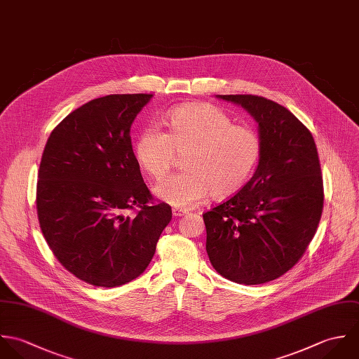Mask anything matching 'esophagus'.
<instances>
[{
  "label": "esophagus",
  "instance_id": "34e87169",
  "mask_svg": "<svg viewBox=\"0 0 359 359\" xmlns=\"http://www.w3.org/2000/svg\"><path fill=\"white\" fill-rule=\"evenodd\" d=\"M172 214L175 217H180V216H184L187 214V211L186 210H179V208H173L172 210Z\"/></svg>",
  "mask_w": 359,
  "mask_h": 359
}]
</instances>
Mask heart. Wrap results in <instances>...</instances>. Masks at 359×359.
Here are the masks:
<instances>
[{
    "label": "heart",
    "instance_id": "1",
    "mask_svg": "<svg viewBox=\"0 0 359 359\" xmlns=\"http://www.w3.org/2000/svg\"><path fill=\"white\" fill-rule=\"evenodd\" d=\"M166 133L147 126L137 135L135 154L154 180L168 176L176 154H184V172L170 176L155 194L176 208H191L211 196L224 198L237 193L250 179L262 154L258 132L234 125L220 108L190 104L173 108L165 116Z\"/></svg>",
    "mask_w": 359,
    "mask_h": 359
}]
</instances>
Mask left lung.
I'll list each match as a JSON object with an SVG mask.
<instances>
[{
    "instance_id": "1",
    "label": "left lung",
    "mask_w": 359,
    "mask_h": 359,
    "mask_svg": "<svg viewBox=\"0 0 359 359\" xmlns=\"http://www.w3.org/2000/svg\"><path fill=\"white\" fill-rule=\"evenodd\" d=\"M247 109L259 126L262 154L254 176L203 214L216 272L240 285L287 273L312 241L323 210V179L311 132L287 108L251 94L219 95Z\"/></svg>"
}]
</instances>
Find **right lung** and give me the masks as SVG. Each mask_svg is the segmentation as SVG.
I'll use <instances>...</instances> for the list:
<instances>
[{
  "label": "right lung",
  "instance_id": "1",
  "mask_svg": "<svg viewBox=\"0 0 359 359\" xmlns=\"http://www.w3.org/2000/svg\"><path fill=\"white\" fill-rule=\"evenodd\" d=\"M152 94H111L71 112L50 135L36 207L61 265L97 287L139 278L172 219L144 183L130 128Z\"/></svg>",
  "mask_w": 359,
  "mask_h": 359
}]
</instances>
